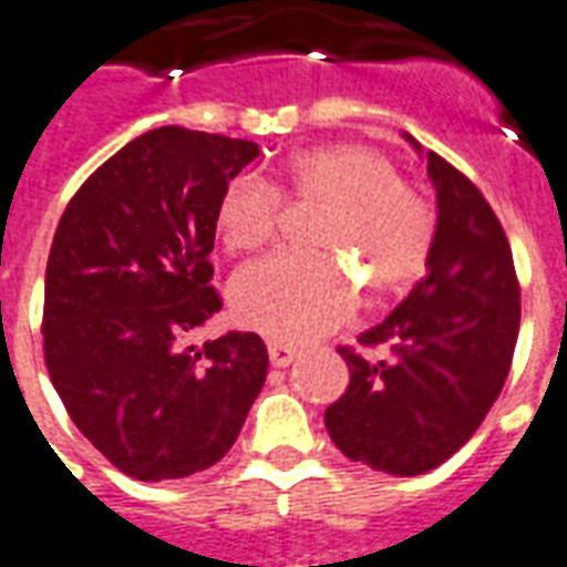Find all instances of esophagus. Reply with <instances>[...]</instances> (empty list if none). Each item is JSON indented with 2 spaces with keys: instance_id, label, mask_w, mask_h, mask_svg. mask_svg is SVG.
I'll return each mask as SVG.
<instances>
[{
  "instance_id": "34e87169",
  "label": "esophagus",
  "mask_w": 567,
  "mask_h": 567,
  "mask_svg": "<svg viewBox=\"0 0 567 567\" xmlns=\"http://www.w3.org/2000/svg\"><path fill=\"white\" fill-rule=\"evenodd\" d=\"M268 355L274 367H291V363L297 361V349H293L291 343H285V340H270Z\"/></svg>"
}]
</instances>
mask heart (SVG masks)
I'll return each instance as SVG.
<instances>
[{
	"label": "heart",
	"mask_w": 567,
	"mask_h": 567,
	"mask_svg": "<svg viewBox=\"0 0 567 567\" xmlns=\"http://www.w3.org/2000/svg\"><path fill=\"white\" fill-rule=\"evenodd\" d=\"M279 194L293 204L326 206L315 227V247L326 252H274L244 265L229 282V306L247 329L306 343L347 323L358 308L350 264L372 293L384 297L425 274L434 209L379 148L338 142L293 151L276 168V188L250 174L229 179L215 204V236L224 250H259L276 236Z\"/></svg>",
	"instance_id": "heart-1"
}]
</instances>
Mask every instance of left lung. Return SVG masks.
Masks as SVG:
<instances>
[{"label":"left lung","mask_w":567,"mask_h":567,"mask_svg":"<svg viewBox=\"0 0 567 567\" xmlns=\"http://www.w3.org/2000/svg\"><path fill=\"white\" fill-rule=\"evenodd\" d=\"M422 154V145L404 133ZM436 233L427 274L388 320L358 338L384 347L370 361L340 347L349 388L326 411V431L349 460L395 477L425 475L481 427L507 381L518 340L513 250L472 179L427 151Z\"/></svg>","instance_id":"8db88e82"}]
</instances>
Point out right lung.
I'll return each instance as SVG.
<instances>
[{"label":"right lung","instance_id":"1","mask_svg":"<svg viewBox=\"0 0 567 567\" xmlns=\"http://www.w3.org/2000/svg\"><path fill=\"white\" fill-rule=\"evenodd\" d=\"M256 156V142L156 127L78 188L54 233L45 367L78 431L136 481L215 466L268 375L252 331L188 347L220 311L215 204Z\"/></svg>","mask_w":567,"mask_h":567}]
</instances>
